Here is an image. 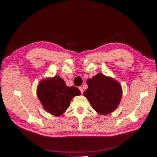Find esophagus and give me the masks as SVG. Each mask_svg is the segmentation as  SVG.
I'll use <instances>...</instances> for the list:
<instances>
[{
	"label": "esophagus",
	"mask_w": 157,
	"mask_h": 157,
	"mask_svg": "<svg viewBox=\"0 0 157 157\" xmlns=\"http://www.w3.org/2000/svg\"><path fill=\"white\" fill-rule=\"evenodd\" d=\"M79 90H80V91H81V94H82V93H83V92H84L82 88V87H79Z\"/></svg>",
	"instance_id": "34e87169"
}]
</instances>
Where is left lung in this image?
<instances>
[{
    "instance_id": "left-lung-1",
    "label": "left lung",
    "mask_w": 157,
    "mask_h": 157,
    "mask_svg": "<svg viewBox=\"0 0 157 157\" xmlns=\"http://www.w3.org/2000/svg\"><path fill=\"white\" fill-rule=\"evenodd\" d=\"M88 89L83 93L98 113L106 115L118 106L122 96L120 84L101 73L87 80Z\"/></svg>"
}]
</instances>
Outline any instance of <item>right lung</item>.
I'll list each match as a JSON object with an SVG mask.
<instances>
[{
    "instance_id": "add662e5",
    "label": "right lung",
    "mask_w": 157,
    "mask_h": 157,
    "mask_svg": "<svg viewBox=\"0 0 157 157\" xmlns=\"http://www.w3.org/2000/svg\"><path fill=\"white\" fill-rule=\"evenodd\" d=\"M37 94L44 108L51 115L59 117L69 106L73 98L80 95L81 91L76 87L67 86L62 78L56 76L41 81Z\"/></svg>"
}]
</instances>
